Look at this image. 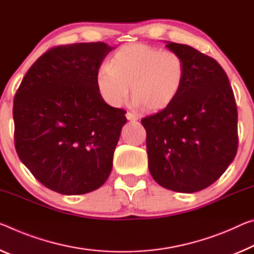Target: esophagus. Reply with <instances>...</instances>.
<instances>
[{
    "instance_id": "esophagus-1",
    "label": "esophagus",
    "mask_w": 254,
    "mask_h": 254,
    "mask_svg": "<svg viewBox=\"0 0 254 254\" xmlns=\"http://www.w3.org/2000/svg\"><path fill=\"white\" fill-rule=\"evenodd\" d=\"M127 119L128 121H131V122H134V121H136L139 118H138V115L134 114V113L127 112Z\"/></svg>"
}]
</instances>
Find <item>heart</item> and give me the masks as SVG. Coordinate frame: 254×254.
Returning a JSON list of instances; mask_svg holds the SVG:
<instances>
[{
	"label": "heart",
	"mask_w": 254,
	"mask_h": 254,
	"mask_svg": "<svg viewBox=\"0 0 254 254\" xmlns=\"http://www.w3.org/2000/svg\"><path fill=\"white\" fill-rule=\"evenodd\" d=\"M185 62L178 52L130 44L115 52L110 64L96 72V87L100 97L111 106H120L128 91L136 106L160 111L180 95L185 80Z\"/></svg>",
	"instance_id": "b5f03b06"
}]
</instances>
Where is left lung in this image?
Segmentation results:
<instances>
[{
	"mask_svg": "<svg viewBox=\"0 0 254 254\" xmlns=\"http://www.w3.org/2000/svg\"><path fill=\"white\" fill-rule=\"evenodd\" d=\"M185 62L184 84L174 102L141 120L148 167L157 183L193 193L216 182L235 158L237 108L228 76L215 59L167 42Z\"/></svg>",
	"mask_w": 254,
	"mask_h": 254,
	"instance_id": "obj_1",
	"label": "left lung"
}]
</instances>
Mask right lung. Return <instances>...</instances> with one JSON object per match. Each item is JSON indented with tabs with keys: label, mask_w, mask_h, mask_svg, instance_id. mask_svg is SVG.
Instances as JSON below:
<instances>
[{
	"label": "right lung",
	"mask_w": 254,
	"mask_h": 254,
	"mask_svg": "<svg viewBox=\"0 0 254 254\" xmlns=\"http://www.w3.org/2000/svg\"><path fill=\"white\" fill-rule=\"evenodd\" d=\"M112 50L102 42L51 48L15 92L19 158L35 179L61 194L97 190L111 174L127 112L100 97L96 72Z\"/></svg>",
	"instance_id": "right-lung-1"
}]
</instances>
